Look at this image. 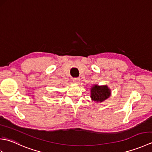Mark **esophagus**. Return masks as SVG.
<instances>
[{
	"instance_id": "1",
	"label": "esophagus",
	"mask_w": 152,
	"mask_h": 152,
	"mask_svg": "<svg viewBox=\"0 0 152 152\" xmlns=\"http://www.w3.org/2000/svg\"><path fill=\"white\" fill-rule=\"evenodd\" d=\"M73 82L74 83L78 84V83H79L80 82V79L78 78H73Z\"/></svg>"
}]
</instances>
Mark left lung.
I'll list each match as a JSON object with an SVG mask.
<instances>
[{"mask_svg":"<svg viewBox=\"0 0 152 152\" xmlns=\"http://www.w3.org/2000/svg\"><path fill=\"white\" fill-rule=\"evenodd\" d=\"M91 97L93 101L96 103L102 102L111 96L112 91L107 85L99 86L97 84L92 85L90 88Z\"/></svg>","mask_w":152,"mask_h":152,"instance_id":"1","label":"left lung"}]
</instances>
